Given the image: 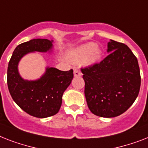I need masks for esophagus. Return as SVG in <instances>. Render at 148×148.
<instances>
[{
    "mask_svg": "<svg viewBox=\"0 0 148 148\" xmlns=\"http://www.w3.org/2000/svg\"><path fill=\"white\" fill-rule=\"evenodd\" d=\"M74 74L75 77H80L81 75H82V73H81V71H80L79 69H77V68H75L74 71Z\"/></svg>",
    "mask_w": 148,
    "mask_h": 148,
    "instance_id": "obj_1",
    "label": "esophagus"
}]
</instances>
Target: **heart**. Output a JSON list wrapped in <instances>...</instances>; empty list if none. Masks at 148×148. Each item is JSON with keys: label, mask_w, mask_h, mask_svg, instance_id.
Returning a JSON list of instances; mask_svg holds the SVG:
<instances>
[{"label": "heart", "mask_w": 148, "mask_h": 148, "mask_svg": "<svg viewBox=\"0 0 148 148\" xmlns=\"http://www.w3.org/2000/svg\"><path fill=\"white\" fill-rule=\"evenodd\" d=\"M102 51L94 43H87L71 51L70 58L74 63L79 64L86 60L87 63L92 64L98 62L101 58Z\"/></svg>", "instance_id": "1"}]
</instances>
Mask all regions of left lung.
Listing matches in <instances>:
<instances>
[{
	"label": "left lung",
	"mask_w": 148,
	"mask_h": 148,
	"mask_svg": "<svg viewBox=\"0 0 148 148\" xmlns=\"http://www.w3.org/2000/svg\"><path fill=\"white\" fill-rule=\"evenodd\" d=\"M109 55L99 63L81 68L89 109L100 117L119 116L138 96L140 74L138 62L128 46L110 40Z\"/></svg>",
	"instance_id": "8db88e82"
}]
</instances>
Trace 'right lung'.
I'll return each mask as SVG.
<instances>
[{
  "mask_svg": "<svg viewBox=\"0 0 148 148\" xmlns=\"http://www.w3.org/2000/svg\"><path fill=\"white\" fill-rule=\"evenodd\" d=\"M51 47L52 41L45 39L21 43L15 49L8 64V86L12 98L23 111L36 118H47L58 112L62 95L74 77V71L48 68L40 79L28 81L20 76L17 64L24 55L31 51L45 52Z\"/></svg>",
  "mask_w": 148,
  "mask_h": 148,
  "instance_id": "1",
  "label": "right lung"
}]
</instances>
